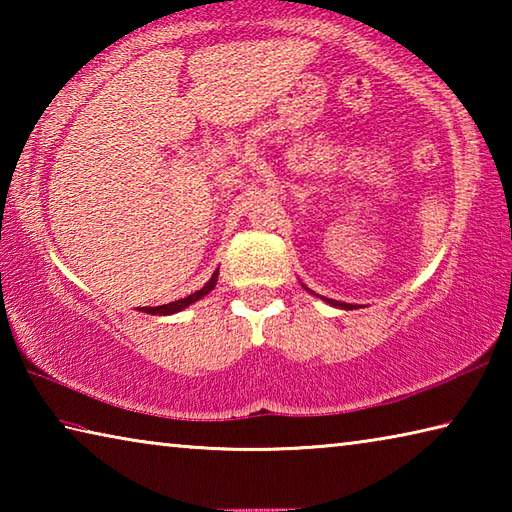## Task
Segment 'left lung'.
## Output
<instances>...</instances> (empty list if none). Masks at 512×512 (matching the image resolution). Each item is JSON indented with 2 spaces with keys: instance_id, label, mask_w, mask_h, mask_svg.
<instances>
[{
  "instance_id": "left-lung-1",
  "label": "left lung",
  "mask_w": 512,
  "mask_h": 512,
  "mask_svg": "<svg viewBox=\"0 0 512 512\" xmlns=\"http://www.w3.org/2000/svg\"><path fill=\"white\" fill-rule=\"evenodd\" d=\"M302 287H305V284H302ZM307 289V287H305ZM309 293H314V291H311V289H307ZM314 296L316 298H320V300H325L327 302V305H332V307H339V309H352L354 305H350V302H341V300H332V298H323V296H318V293H314Z\"/></svg>"
}]
</instances>
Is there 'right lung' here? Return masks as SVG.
Listing matches in <instances>:
<instances>
[{"mask_svg":"<svg viewBox=\"0 0 512 512\" xmlns=\"http://www.w3.org/2000/svg\"><path fill=\"white\" fill-rule=\"evenodd\" d=\"M216 282H219V271H214L210 280L205 282V287L198 289L196 293H192V296L180 298V300H173V302H169V305H160V307H140V311H144V314H151V316H171V314H178V311H183V309H187L189 305H194L196 300L205 298L207 293H210V291L216 287Z\"/></svg>","mask_w":512,"mask_h":512,"instance_id":"right-lung-1","label":"right lung"}]
</instances>
